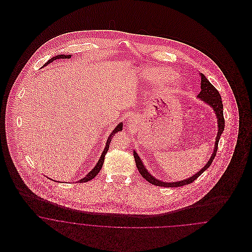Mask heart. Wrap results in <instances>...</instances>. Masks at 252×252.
<instances>
[{
    "label": "heart",
    "instance_id": "heart-1",
    "mask_svg": "<svg viewBox=\"0 0 252 252\" xmlns=\"http://www.w3.org/2000/svg\"><path fill=\"white\" fill-rule=\"evenodd\" d=\"M158 76L160 77L161 79H164V80H169V79H172L174 76H175V72L170 69L167 68H161L158 71Z\"/></svg>",
    "mask_w": 252,
    "mask_h": 252
}]
</instances>
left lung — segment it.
Masks as SVG:
<instances>
[{
    "label": "left lung",
    "mask_w": 252,
    "mask_h": 252,
    "mask_svg": "<svg viewBox=\"0 0 252 252\" xmlns=\"http://www.w3.org/2000/svg\"><path fill=\"white\" fill-rule=\"evenodd\" d=\"M200 76H201V91H200V93H199L197 97L200 98L205 103H207L209 106H211L213 109L215 110L216 118H217V124H218V132H217V136L216 138V141L215 143L214 152L212 154L211 158L207 162V164L198 173H196L191 178H189L187 180L178 181V182H162L160 180H157L153 176H151V174L148 173V171L144 167L141 158L138 156V154L135 151H133V156L135 158V162H136V165H137V168H138L140 174L142 175V177L144 178V180L152 183L153 185L160 186V187H180V186H184V185H187L189 183H192L203 173L204 171H206L208 168L210 167V165L212 164V162H213V160L216 157L217 148H218L219 139H220V136H221V134L223 133L224 128H225V119H224V115H223V104H222V99H221L220 94L215 88V86L206 78V76L204 75L203 73H200Z\"/></svg>",
    "instance_id": "1"
}]
</instances>
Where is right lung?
<instances>
[{"mask_svg": "<svg viewBox=\"0 0 252 252\" xmlns=\"http://www.w3.org/2000/svg\"><path fill=\"white\" fill-rule=\"evenodd\" d=\"M71 58V55H69V56H65V55H59V56H56V57H54V58H52L51 60H49L46 63H45V65H47L49 63H51V62H53L54 60H60V59H70ZM123 129V123H120L113 130L112 132L109 134V137L108 138V141H107V144H106V146H105V149H104V151H103V153H102V155L100 157V158H99V160H98V162L96 163L95 166L94 168L85 177L83 178L82 180H79V182L81 183V182H87V181H89V180H93L94 177H96V175L100 172V170H101V168L103 166V163H104V159H105V156H106V154H107V152H108V148H109V144H110V142H111V138L113 137V135H115V133H117V132L121 131Z\"/></svg>", "mask_w": 252, "mask_h": 252, "instance_id": "add662e5", "label": "right lung"}]
</instances>
